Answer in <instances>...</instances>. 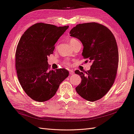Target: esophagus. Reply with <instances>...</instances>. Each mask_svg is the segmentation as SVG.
<instances>
[{"mask_svg": "<svg viewBox=\"0 0 134 134\" xmlns=\"http://www.w3.org/2000/svg\"><path fill=\"white\" fill-rule=\"evenodd\" d=\"M69 73H70V74L71 75H73L74 74V71L73 70H69Z\"/></svg>", "mask_w": 134, "mask_h": 134, "instance_id": "esophagus-1", "label": "esophagus"}]
</instances>
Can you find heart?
Returning a JSON list of instances; mask_svg holds the SVG:
<instances>
[{
	"label": "heart",
	"mask_w": 134,
	"mask_h": 134,
	"mask_svg": "<svg viewBox=\"0 0 134 134\" xmlns=\"http://www.w3.org/2000/svg\"><path fill=\"white\" fill-rule=\"evenodd\" d=\"M78 41L77 40V39L76 38H71L70 40H69V42L70 45L72 46L73 45H74L75 43H76V42H77ZM66 64H68V62H66Z\"/></svg>",
	"instance_id": "1"
}]
</instances>
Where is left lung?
Segmentation results:
<instances>
[{
  "mask_svg": "<svg viewBox=\"0 0 134 134\" xmlns=\"http://www.w3.org/2000/svg\"><path fill=\"white\" fill-rule=\"evenodd\" d=\"M70 34L82 42V56L92 64L85 72L75 71L82 79L76 92L92 102L102 98L113 85L118 69V49L115 37L105 26L97 23L77 24Z\"/></svg>",
  "mask_w": 134,
  "mask_h": 134,
  "instance_id": "left-lung-1",
  "label": "left lung"
}]
</instances>
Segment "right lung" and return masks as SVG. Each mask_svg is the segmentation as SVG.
Returning a JSON list of instances; mask_svg holds the SVG:
<instances>
[{"instance_id":"obj_1","label":"right lung","mask_w":134,"mask_h":134,"mask_svg":"<svg viewBox=\"0 0 134 134\" xmlns=\"http://www.w3.org/2000/svg\"><path fill=\"white\" fill-rule=\"evenodd\" d=\"M68 28L40 23L21 36L16 51V69L22 88L32 99H50L69 76L65 69L49 70L48 64V56L53 53L55 44Z\"/></svg>"}]
</instances>
